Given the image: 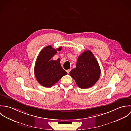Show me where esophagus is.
I'll return each instance as SVG.
<instances>
[{
    "instance_id": "1",
    "label": "esophagus",
    "mask_w": 131,
    "mask_h": 131,
    "mask_svg": "<svg viewBox=\"0 0 131 131\" xmlns=\"http://www.w3.org/2000/svg\"><path fill=\"white\" fill-rule=\"evenodd\" d=\"M70 71H71V69H69V70H67V73H68V74H69V73H70Z\"/></svg>"
}]
</instances>
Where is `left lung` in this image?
<instances>
[{
  "mask_svg": "<svg viewBox=\"0 0 131 131\" xmlns=\"http://www.w3.org/2000/svg\"><path fill=\"white\" fill-rule=\"evenodd\" d=\"M100 74L99 64L90 50L85 51L78 57L75 68L70 72L77 86L82 89L93 86L99 80Z\"/></svg>",
  "mask_w": 131,
  "mask_h": 131,
  "instance_id": "obj_1",
  "label": "left lung"
}]
</instances>
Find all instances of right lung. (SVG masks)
<instances>
[{
  "mask_svg": "<svg viewBox=\"0 0 131 131\" xmlns=\"http://www.w3.org/2000/svg\"><path fill=\"white\" fill-rule=\"evenodd\" d=\"M61 47L56 49L50 45L44 47L38 56L34 68V73L38 82L44 87L50 88L54 85L67 73L60 63V58L51 59L57 51H60Z\"/></svg>",
  "mask_w": 131,
  "mask_h": 131,
  "instance_id": "add662e5",
  "label": "right lung"
}]
</instances>
